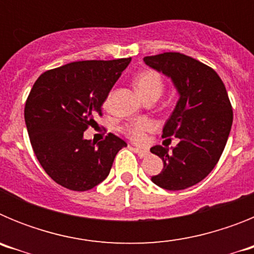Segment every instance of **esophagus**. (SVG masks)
<instances>
[{"mask_svg":"<svg viewBox=\"0 0 254 254\" xmlns=\"http://www.w3.org/2000/svg\"><path fill=\"white\" fill-rule=\"evenodd\" d=\"M134 151H136V154H138V156H140V158H146L147 155L150 154L149 150L140 149V147H134Z\"/></svg>","mask_w":254,"mask_h":254,"instance_id":"1","label":"esophagus"}]
</instances>
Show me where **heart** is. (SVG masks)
<instances>
[{"mask_svg":"<svg viewBox=\"0 0 254 254\" xmlns=\"http://www.w3.org/2000/svg\"><path fill=\"white\" fill-rule=\"evenodd\" d=\"M134 85H136V89H137L138 93L145 99H149V98H156L158 99L164 90L163 77L160 76V73H158L156 71H152V69L143 71L140 75L136 76ZM108 103H109V98H107V100H105V107L108 105ZM150 127H151L150 121L145 120V118H140V120H134L127 123L123 127V132L131 140L136 141V142H142L146 137V132L149 131Z\"/></svg>","mask_w":254,"mask_h":254,"instance_id":"obj_1","label":"heart"}]
</instances>
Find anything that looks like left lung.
Here are the masks:
<instances>
[{
  "instance_id": "1",
  "label": "left lung",
  "mask_w": 254,
  "mask_h": 254,
  "mask_svg": "<svg viewBox=\"0 0 254 254\" xmlns=\"http://www.w3.org/2000/svg\"><path fill=\"white\" fill-rule=\"evenodd\" d=\"M143 61L172 78L179 93L163 128V137L176 136L179 142L172 149L160 145L150 149L164 163L151 181L164 190H186L206 178L219 161L232 129V104L215 69L194 58L167 52Z\"/></svg>"
}]
</instances>
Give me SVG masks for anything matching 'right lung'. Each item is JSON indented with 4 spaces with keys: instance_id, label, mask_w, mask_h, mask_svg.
Here are the masks:
<instances>
[{
    "instance_id": "add662e5",
    "label": "right lung",
    "mask_w": 254,
    "mask_h": 254,
    "mask_svg": "<svg viewBox=\"0 0 254 254\" xmlns=\"http://www.w3.org/2000/svg\"><path fill=\"white\" fill-rule=\"evenodd\" d=\"M131 58L78 61L38 77L24 117L38 161L56 183L89 190L108 177L117 152L127 143L113 133L96 143L84 132L102 116V105Z\"/></svg>"
}]
</instances>
